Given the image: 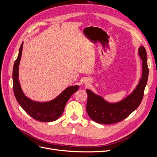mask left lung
<instances>
[{
	"label": "left lung",
	"instance_id": "left-lung-1",
	"mask_svg": "<svg viewBox=\"0 0 157 157\" xmlns=\"http://www.w3.org/2000/svg\"><path fill=\"white\" fill-rule=\"evenodd\" d=\"M138 55L143 61L142 77L136 88L126 98L116 103H110L102 97L86 90L88 94L86 111L93 121L106 125L120 122L130 115L141 103L149 75L147 52L144 47L140 46Z\"/></svg>",
	"mask_w": 157,
	"mask_h": 157
}]
</instances>
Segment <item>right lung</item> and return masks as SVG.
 I'll list each match as a JSON object with an SVG mask.
<instances>
[{"mask_svg":"<svg viewBox=\"0 0 157 157\" xmlns=\"http://www.w3.org/2000/svg\"><path fill=\"white\" fill-rule=\"evenodd\" d=\"M23 45L22 43L13 68V89L15 98L23 109L32 118L41 122L55 121L61 116L67 101L78 90L79 86H69L55 99L46 102L33 101L26 97L21 90L18 79L19 65L22 55Z\"/></svg>","mask_w":157,"mask_h":157,"instance_id":"obj_1","label":"right lung"}]
</instances>
